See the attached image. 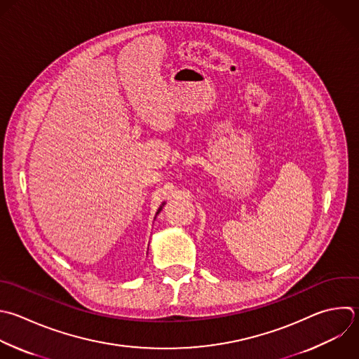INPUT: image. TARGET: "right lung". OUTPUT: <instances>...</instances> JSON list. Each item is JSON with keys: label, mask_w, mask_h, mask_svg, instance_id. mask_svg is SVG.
Returning a JSON list of instances; mask_svg holds the SVG:
<instances>
[{"label": "right lung", "mask_w": 359, "mask_h": 359, "mask_svg": "<svg viewBox=\"0 0 359 359\" xmlns=\"http://www.w3.org/2000/svg\"><path fill=\"white\" fill-rule=\"evenodd\" d=\"M164 205H165V202H163V203H161V206H160V208H158V210H157V215L163 210V206H164Z\"/></svg>", "instance_id": "1"}]
</instances>
